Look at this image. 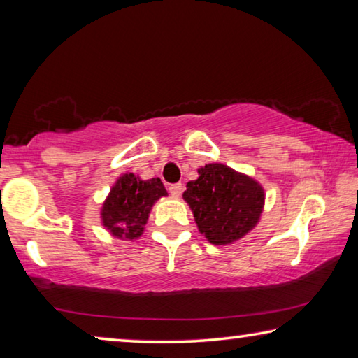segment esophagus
I'll return each mask as SVG.
<instances>
[{
    "instance_id": "esophagus-1",
    "label": "esophagus",
    "mask_w": 358,
    "mask_h": 358,
    "mask_svg": "<svg viewBox=\"0 0 358 358\" xmlns=\"http://www.w3.org/2000/svg\"><path fill=\"white\" fill-rule=\"evenodd\" d=\"M183 189H185V187L181 183H175V185L169 186V192H171L173 197H180L181 192H183Z\"/></svg>"
}]
</instances>
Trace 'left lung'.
Returning <instances> with one entry per match:
<instances>
[{"label": "left lung", "mask_w": 358, "mask_h": 358, "mask_svg": "<svg viewBox=\"0 0 358 358\" xmlns=\"http://www.w3.org/2000/svg\"><path fill=\"white\" fill-rule=\"evenodd\" d=\"M199 178L187 181L183 192L199 232L211 245H232L257 226L265 191L257 180L221 162L197 169Z\"/></svg>", "instance_id": "1"}]
</instances>
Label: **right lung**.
Masks as SVG:
<instances>
[{"mask_svg":"<svg viewBox=\"0 0 358 358\" xmlns=\"http://www.w3.org/2000/svg\"><path fill=\"white\" fill-rule=\"evenodd\" d=\"M166 196L167 191L159 178L142 180L126 172L115 181L102 203V226L115 238L136 241L143 234L151 207Z\"/></svg>","mask_w":358,"mask_h":358,"instance_id":"right-lung-1","label":"right lung"}]
</instances>
